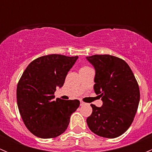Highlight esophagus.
Returning a JSON list of instances; mask_svg holds the SVG:
<instances>
[{
	"mask_svg": "<svg viewBox=\"0 0 152 152\" xmlns=\"http://www.w3.org/2000/svg\"><path fill=\"white\" fill-rule=\"evenodd\" d=\"M84 104H85V103H84L83 102H82V101H81V102H80V105L82 106V105H84Z\"/></svg>",
	"mask_w": 152,
	"mask_h": 152,
	"instance_id": "esophagus-1",
	"label": "esophagus"
}]
</instances>
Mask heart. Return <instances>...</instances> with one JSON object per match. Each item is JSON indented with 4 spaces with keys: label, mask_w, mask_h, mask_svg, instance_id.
I'll use <instances>...</instances> for the list:
<instances>
[{
    "label": "heart",
    "mask_w": 152,
    "mask_h": 152,
    "mask_svg": "<svg viewBox=\"0 0 152 152\" xmlns=\"http://www.w3.org/2000/svg\"><path fill=\"white\" fill-rule=\"evenodd\" d=\"M89 69H91V68H90V67H88V66H86V65H85V66H83V67H81V69H80V71H81V70H89Z\"/></svg>",
    "instance_id": "heart-1"
}]
</instances>
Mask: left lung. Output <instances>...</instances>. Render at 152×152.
<instances>
[{"label": "left lung", "instance_id": "obj_1", "mask_svg": "<svg viewBox=\"0 0 152 152\" xmlns=\"http://www.w3.org/2000/svg\"><path fill=\"white\" fill-rule=\"evenodd\" d=\"M86 59L96 70L94 90L102 98L101 107L91 104L87 124L100 137L115 138L131 126L140 102L137 80L128 64L111 55H93Z\"/></svg>", "mask_w": 152, "mask_h": 152}]
</instances>
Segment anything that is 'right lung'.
<instances>
[{"instance_id": "obj_1", "label": "right lung", "mask_w": 152, "mask_h": 152, "mask_svg": "<svg viewBox=\"0 0 152 152\" xmlns=\"http://www.w3.org/2000/svg\"><path fill=\"white\" fill-rule=\"evenodd\" d=\"M79 56L50 54L32 61L17 87L18 110L27 129L38 137L53 138L65 132L70 115L77 110V99L64 101L53 96Z\"/></svg>"}]
</instances>
